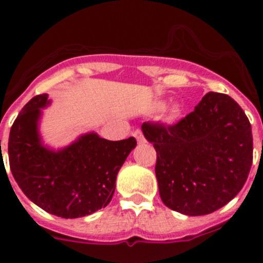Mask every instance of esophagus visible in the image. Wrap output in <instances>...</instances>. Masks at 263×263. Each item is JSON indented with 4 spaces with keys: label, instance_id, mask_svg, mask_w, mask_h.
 <instances>
[{
    "label": "esophagus",
    "instance_id": "obj_1",
    "mask_svg": "<svg viewBox=\"0 0 263 263\" xmlns=\"http://www.w3.org/2000/svg\"><path fill=\"white\" fill-rule=\"evenodd\" d=\"M132 135H134V137L137 140V142H139V144H145V142H146V139H145V136H144V134H142L141 129H136V131H134V134Z\"/></svg>",
    "mask_w": 263,
    "mask_h": 263
}]
</instances>
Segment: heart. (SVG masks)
Returning a JSON list of instances; mask_svg holds the SVG:
<instances>
[{
    "instance_id": "1",
    "label": "heart",
    "mask_w": 263,
    "mask_h": 263,
    "mask_svg": "<svg viewBox=\"0 0 263 263\" xmlns=\"http://www.w3.org/2000/svg\"><path fill=\"white\" fill-rule=\"evenodd\" d=\"M163 107H164L163 103H159V104H158L159 109H161ZM179 115H181V108H179L178 105H172V107L168 109V115H166V118H168L169 121H173V119L178 118Z\"/></svg>"
}]
</instances>
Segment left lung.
<instances>
[{"instance_id":"obj_1","label":"left lung","mask_w":263,"mask_h":263,"mask_svg":"<svg viewBox=\"0 0 263 263\" xmlns=\"http://www.w3.org/2000/svg\"><path fill=\"white\" fill-rule=\"evenodd\" d=\"M141 128L156 150L159 193L172 210L211 214L245 185L253 160L252 128L229 95L210 91L178 123L144 122Z\"/></svg>"}]
</instances>
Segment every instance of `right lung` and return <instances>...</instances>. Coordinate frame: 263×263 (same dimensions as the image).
I'll use <instances>...</instances> for the list:
<instances>
[{
	"label": "right lung",
	"mask_w": 263,
	"mask_h": 263,
	"mask_svg": "<svg viewBox=\"0 0 263 263\" xmlns=\"http://www.w3.org/2000/svg\"><path fill=\"white\" fill-rule=\"evenodd\" d=\"M48 95L34 97L18 113L9 137L10 169L26 197L47 213L65 219L105 208L118 171L136 147L135 137L109 141L85 134L61 150L42 144L38 123Z\"/></svg>",
	"instance_id": "1"
}]
</instances>
